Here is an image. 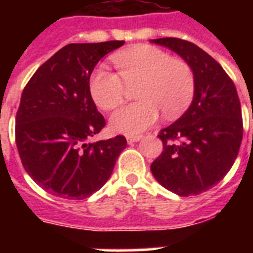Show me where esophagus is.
Masks as SVG:
<instances>
[{
    "label": "esophagus",
    "mask_w": 253,
    "mask_h": 253,
    "mask_svg": "<svg viewBox=\"0 0 253 253\" xmlns=\"http://www.w3.org/2000/svg\"><path fill=\"white\" fill-rule=\"evenodd\" d=\"M140 139H142V135H134V136H132V135H128V136H127V143H128V144H132V143L135 142H139Z\"/></svg>",
    "instance_id": "obj_1"
}]
</instances>
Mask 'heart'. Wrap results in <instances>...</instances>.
<instances>
[{"label": "heart", "mask_w": 253, "mask_h": 253, "mask_svg": "<svg viewBox=\"0 0 253 253\" xmlns=\"http://www.w3.org/2000/svg\"><path fill=\"white\" fill-rule=\"evenodd\" d=\"M118 73L95 69L89 80L93 102L102 110H113L123 101L126 87H135L138 102L123 106L110 118L114 132L138 135L160 117L176 118L190 105L196 80L190 65L173 59L154 45H136L111 57Z\"/></svg>", "instance_id": "b5f03b06"}]
</instances>
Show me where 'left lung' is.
Here are the masks:
<instances>
[{
  "instance_id": "8db88e82",
  "label": "left lung",
  "mask_w": 253,
  "mask_h": 253,
  "mask_svg": "<svg viewBox=\"0 0 253 253\" xmlns=\"http://www.w3.org/2000/svg\"><path fill=\"white\" fill-rule=\"evenodd\" d=\"M184 59L196 90L190 106L158 135L164 151L151 164L158 182L178 196H197L216 185L231 169L243 138L236 87L218 61L178 38L152 39Z\"/></svg>"
}]
</instances>
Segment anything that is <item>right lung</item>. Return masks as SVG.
Masks as SVG:
<instances>
[{
  "label": "right lung",
  "instance_id": "add662e5",
  "mask_svg": "<svg viewBox=\"0 0 253 253\" xmlns=\"http://www.w3.org/2000/svg\"><path fill=\"white\" fill-rule=\"evenodd\" d=\"M123 41L71 43L42 64L23 89L15 142L30 177L48 193L84 200L110 178L126 138L87 142L105 126L89 93V79Z\"/></svg>",
  "mask_w": 253,
  "mask_h": 253
}]
</instances>
